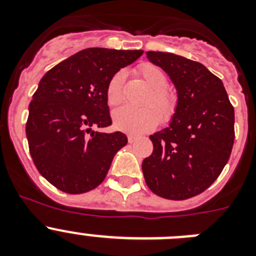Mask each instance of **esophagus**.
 <instances>
[{"label": "esophagus", "instance_id": "1", "mask_svg": "<svg viewBox=\"0 0 256 256\" xmlns=\"http://www.w3.org/2000/svg\"><path fill=\"white\" fill-rule=\"evenodd\" d=\"M136 138H137V137H136V136L130 134V136H128V142H130V144H133V142L136 141Z\"/></svg>", "mask_w": 256, "mask_h": 256}]
</instances>
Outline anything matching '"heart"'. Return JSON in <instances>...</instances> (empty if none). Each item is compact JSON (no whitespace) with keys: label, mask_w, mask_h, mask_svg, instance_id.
<instances>
[{"label":"heart","mask_w":256,"mask_h":256,"mask_svg":"<svg viewBox=\"0 0 256 256\" xmlns=\"http://www.w3.org/2000/svg\"><path fill=\"white\" fill-rule=\"evenodd\" d=\"M138 73L148 87L151 94L144 100V108H134L123 106L112 112V126L115 130L130 134H141L150 132L162 122H169L177 108V96L166 88L168 79L159 66L152 64H142ZM126 73L119 70L110 78L106 87V98L108 105L115 106L123 101V86Z\"/></svg>","instance_id":"obj_1"}]
</instances>
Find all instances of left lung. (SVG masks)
I'll list each match as a JSON object with an SVG mask.
<instances>
[{
    "label": "left lung",
    "mask_w": 256,
    "mask_h": 256,
    "mask_svg": "<svg viewBox=\"0 0 256 256\" xmlns=\"http://www.w3.org/2000/svg\"><path fill=\"white\" fill-rule=\"evenodd\" d=\"M148 61L168 74L177 108L166 128L154 133V151L142 162L148 188L160 198L186 200L208 188L230 159L234 110L223 82L198 61L148 51Z\"/></svg>",
    "instance_id": "obj_1"
}]
</instances>
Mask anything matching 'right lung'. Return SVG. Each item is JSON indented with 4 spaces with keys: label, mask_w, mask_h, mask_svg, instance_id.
Masks as SVG:
<instances>
[{
    "label": "right lung",
    "mask_w": 256,
    "mask_h": 256,
    "mask_svg": "<svg viewBox=\"0 0 256 256\" xmlns=\"http://www.w3.org/2000/svg\"><path fill=\"white\" fill-rule=\"evenodd\" d=\"M142 54L86 48L42 76L29 104L26 132L38 172L56 188L83 194L105 180L115 154L128 140L122 132L94 128L112 124L106 98L110 78Z\"/></svg>",
    "instance_id": "right-lung-1"
}]
</instances>
